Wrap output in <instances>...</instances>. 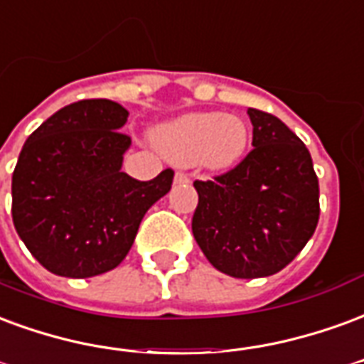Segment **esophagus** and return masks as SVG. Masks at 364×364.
Wrapping results in <instances>:
<instances>
[{
    "label": "esophagus",
    "mask_w": 364,
    "mask_h": 364,
    "mask_svg": "<svg viewBox=\"0 0 364 364\" xmlns=\"http://www.w3.org/2000/svg\"><path fill=\"white\" fill-rule=\"evenodd\" d=\"M188 182V176H186L184 172H176L174 174V184H186Z\"/></svg>",
    "instance_id": "1"
}]
</instances>
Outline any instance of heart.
<instances>
[{
  "label": "heart",
  "mask_w": 364,
  "mask_h": 364,
  "mask_svg": "<svg viewBox=\"0 0 364 364\" xmlns=\"http://www.w3.org/2000/svg\"><path fill=\"white\" fill-rule=\"evenodd\" d=\"M153 141L171 163L223 172L242 161L250 143V129L235 114L192 112L155 127Z\"/></svg>",
  "instance_id": "1"
}]
</instances>
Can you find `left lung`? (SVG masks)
Segmentation results:
<instances>
[{"label":"left lung","instance_id":"left-lung-1","mask_svg":"<svg viewBox=\"0 0 364 364\" xmlns=\"http://www.w3.org/2000/svg\"><path fill=\"white\" fill-rule=\"evenodd\" d=\"M254 149L232 171L196 180V242L209 264L237 279L281 272L306 246L320 190L306 145L273 114L248 108Z\"/></svg>","mask_w":364,"mask_h":364}]
</instances>
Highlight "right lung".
<instances>
[{
    "label": "right lung",
    "instance_id": "obj_1",
    "mask_svg": "<svg viewBox=\"0 0 364 364\" xmlns=\"http://www.w3.org/2000/svg\"><path fill=\"white\" fill-rule=\"evenodd\" d=\"M127 114L114 100H79L23 145L13 171V225L48 272L83 279L120 266L143 215L171 190V168L149 182L122 172L132 145L120 132Z\"/></svg>",
    "mask_w": 364,
    "mask_h": 364
}]
</instances>
